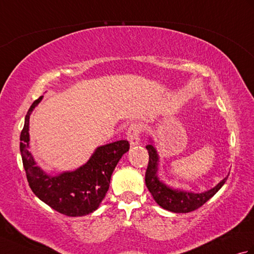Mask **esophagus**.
Segmentation results:
<instances>
[{
    "label": "esophagus",
    "instance_id": "1",
    "mask_svg": "<svg viewBox=\"0 0 254 254\" xmlns=\"http://www.w3.org/2000/svg\"><path fill=\"white\" fill-rule=\"evenodd\" d=\"M141 127L137 123H132L127 130V141L130 142L131 146H136L139 143V134H141Z\"/></svg>",
    "mask_w": 254,
    "mask_h": 254
}]
</instances>
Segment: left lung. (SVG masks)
Segmentation results:
<instances>
[{
    "instance_id": "left-lung-1",
    "label": "left lung",
    "mask_w": 254,
    "mask_h": 254,
    "mask_svg": "<svg viewBox=\"0 0 254 254\" xmlns=\"http://www.w3.org/2000/svg\"><path fill=\"white\" fill-rule=\"evenodd\" d=\"M146 149L148 152V166L145 174V183L152 193L154 199L159 206L170 210L174 213H189L201 207L203 204L206 203L208 199L214 196L218 192L220 188L227 180L226 177L224 180L220 181L218 185L204 193H192L179 190H172L169 187L164 185L159 181L157 177V165L158 155L153 145H147Z\"/></svg>"
}]
</instances>
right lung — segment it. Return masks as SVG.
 Masks as SVG:
<instances>
[{
  "label": "right lung",
  "instance_id": "1",
  "mask_svg": "<svg viewBox=\"0 0 254 254\" xmlns=\"http://www.w3.org/2000/svg\"><path fill=\"white\" fill-rule=\"evenodd\" d=\"M42 96L32 102L20 133V154L29 187L42 202L69 217L85 216L98 208L109 189L118 161L130 149L127 141H117L95 150L90 159L75 171L48 176L36 166L29 153V116Z\"/></svg>",
  "mask_w": 254,
  "mask_h": 254
}]
</instances>
